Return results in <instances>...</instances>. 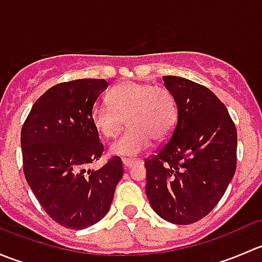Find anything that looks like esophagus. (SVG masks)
I'll use <instances>...</instances> for the list:
<instances>
[{
    "instance_id": "esophagus-1",
    "label": "esophagus",
    "mask_w": 262,
    "mask_h": 262,
    "mask_svg": "<svg viewBox=\"0 0 262 262\" xmlns=\"http://www.w3.org/2000/svg\"><path fill=\"white\" fill-rule=\"evenodd\" d=\"M136 163H137V161L129 160V158H124V160H123V166H124V168H125V170H128V168L133 167V166L136 165Z\"/></svg>"
}]
</instances>
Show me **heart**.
Returning a JSON list of instances; mask_svg holds the SVG:
<instances>
[{
	"label": "heart",
	"instance_id": "b5f03b06",
	"mask_svg": "<svg viewBox=\"0 0 262 262\" xmlns=\"http://www.w3.org/2000/svg\"><path fill=\"white\" fill-rule=\"evenodd\" d=\"M109 105H95L91 123L104 139H114L124 128L128 130L110 147L113 155L136 156L149 147L150 141H168L176 128L179 106L175 94L165 86L124 82L109 92Z\"/></svg>",
	"mask_w": 262,
	"mask_h": 262
}]
</instances>
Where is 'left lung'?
Listing matches in <instances>:
<instances>
[{"mask_svg":"<svg viewBox=\"0 0 262 262\" xmlns=\"http://www.w3.org/2000/svg\"><path fill=\"white\" fill-rule=\"evenodd\" d=\"M179 106L167 143L146 158V194L156 213L191 224L210 213L226 192L237 165V129L226 105L203 84L163 76Z\"/></svg>","mask_w":262,"mask_h":262,"instance_id":"obj_1","label":"left lung"}]
</instances>
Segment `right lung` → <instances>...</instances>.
Returning <instances> with one entry per match:
<instances>
[{"label": "right lung", "mask_w": 262, "mask_h": 262, "mask_svg": "<svg viewBox=\"0 0 262 262\" xmlns=\"http://www.w3.org/2000/svg\"><path fill=\"white\" fill-rule=\"evenodd\" d=\"M106 87L97 78L55 84L34 102L21 128L26 181L46 213L66 228L101 221L123 176L118 156L99 170L90 168L104 152L91 110Z\"/></svg>", "instance_id": "right-lung-1"}]
</instances>
